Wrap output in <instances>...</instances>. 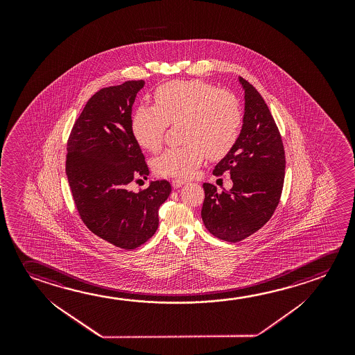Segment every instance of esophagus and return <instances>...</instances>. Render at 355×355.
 Listing matches in <instances>:
<instances>
[{
  "instance_id": "34e87169",
  "label": "esophagus",
  "mask_w": 355,
  "mask_h": 355,
  "mask_svg": "<svg viewBox=\"0 0 355 355\" xmlns=\"http://www.w3.org/2000/svg\"><path fill=\"white\" fill-rule=\"evenodd\" d=\"M186 183H188L186 180H180V178H175V180H172V186L175 187V188H180V187L184 186Z\"/></svg>"
}]
</instances>
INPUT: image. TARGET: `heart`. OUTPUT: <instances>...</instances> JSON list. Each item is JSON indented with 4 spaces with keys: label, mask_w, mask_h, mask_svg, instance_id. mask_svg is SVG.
I'll return each instance as SVG.
<instances>
[{
    "label": "heart",
    "mask_w": 355,
    "mask_h": 355,
    "mask_svg": "<svg viewBox=\"0 0 355 355\" xmlns=\"http://www.w3.org/2000/svg\"><path fill=\"white\" fill-rule=\"evenodd\" d=\"M155 105H141L132 116V132L144 148H161L168 123H180L184 145L155 158L156 173L191 177L203 163L224 157L238 140L243 111L238 98L202 80L171 82L155 94Z\"/></svg>",
    "instance_id": "1"
}]
</instances>
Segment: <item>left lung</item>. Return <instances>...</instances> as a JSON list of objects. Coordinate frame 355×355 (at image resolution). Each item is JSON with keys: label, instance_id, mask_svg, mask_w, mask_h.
Returning a JSON list of instances; mask_svg holds the SVG:
<instances>
[{"label": "left lung", "instance_id": "8db88e82", "mask_svg": "<svg viewBox=\"0 0 355 355\" xmlns=\"http://www.w3.org/2000/svg\"><path fill=\"white\" fill-rule=\"evenodd\" d=\"M244 117L238 140L213 173L230 175L233 187L218 193L204 183L202 219L210 233L238 243L261 229L272 216L285 180V150L279 128L261 95L241 76Z\"/></svg>", "mask_w": 355, "mask_h": 355}]
</instances>
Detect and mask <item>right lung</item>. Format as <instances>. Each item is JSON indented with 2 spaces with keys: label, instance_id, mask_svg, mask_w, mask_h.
Masks as SVG:
<instances>
[{
  "label": "right lung",
  "instance_id": "obj_1",
  "mask_svg": "<svg viewBox=\"0 0 355 355\" xmlns=\"http://www.w3.org/2000/svg\"><path fill=\"white\" fill-rule=\"evenodd\" d=\"M145 85L128 80L101 89L78 117L67 147V177L76 209L92 233L125 250L156 233L158 209L172 187L151 180L145 191L128 183L150 173L132 132V105Z\"/></svg>",
  "mask_w": 355,
  "mask_h": 355
}]
</instances>
